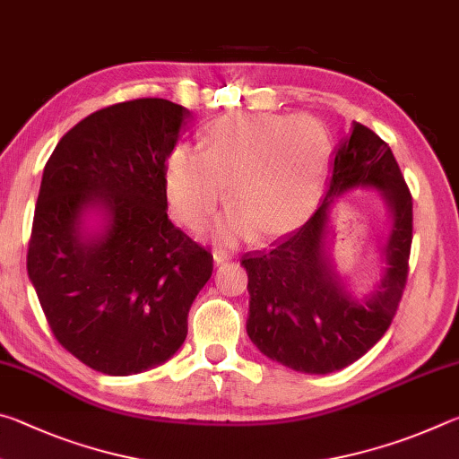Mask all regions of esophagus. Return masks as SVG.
<instances>
[{
  "label": "esophagus",
  "mask_w": 459,
  "mask_h": 459,
  "mask_svg": "<svg viewBox=\"0 0 459 459\" xmlns=\"http://www.w3.org/2000/svg\"><path fill=\"white\" fill-rule=\"evenodd\" d=\"M212 257H214V263H216V265H221V263H227V261H230V259H232V255H230L229 251H222V248H214Z\"/></svg>",
  "instance_id": "obj_1"
}]
</instances>
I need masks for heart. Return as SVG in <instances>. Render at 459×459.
I'll return each mask as SVG.
<instances>
[{
    "label": "heart",
    "mask_w": 459,
    "mask_h": 459,
    "mask_svg": "<svg viewBox=\"0 0 459 459\" xmlns=\"http://www.w3.org/2000/svg\"><path fill=\"white\" fill-rule=\"evenodd\" d=\"M330 161V137L306 115H224L208 127L202 150L176 147L166 166V194L176 219L200 229L222 200L229 211L211 237L232 243L257 230L281 237L316 211Z\"/></svg>",
    "instance_id": "b5f03b06"
}]
</instances>
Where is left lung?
Returning a JSON list of instances; mask_svg holds the SVG:
<instances>
[{
	"label": "left lung",
	"instance_id": "obj_1",
	"mask_svg": "<svg viewBox=\"0 0 459 459\" xmlns=\"http://www.w3.org/2000/svg\"><path fill=\"white\" fill-rule=\"evenodd\" d=\"M322 204L304 227L261 253H247V333L267 359L307 375H328L359 360L385 336L397 314L409 273L413 198L386 142L362 123L336 145ZM356 185L384 192L394 219L385 273L364 302L354 300L325 253L333 200Z\"/></svg>",
	"mask_w": 459,
	"mask_h": 459
}]
</instances>
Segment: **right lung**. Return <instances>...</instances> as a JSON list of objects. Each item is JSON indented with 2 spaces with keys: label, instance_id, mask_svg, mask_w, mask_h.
Returning a JSON list of instances; mask_svg holds the SVG:
<instances>
[{
  "label": "right lung",
  "instance_id": "right-lung-1",
  "mask_svg": "<svg viewBox=\"0 0 459 459\" xmlns=\"http://www.w3.org/2000/svg\"><path fill=\"white\" fill-rule=\"evenodd\" d=\"M188 119L172 100H126L76 123L46 161L28 275L58 344L105 375L174 356L212 275V255L166 212V161ZM91 205L108 216L95 238L80 229Z\"/></svg>",
  "mask_w": 459,
  "mask_h": 459
}]
</instances>
